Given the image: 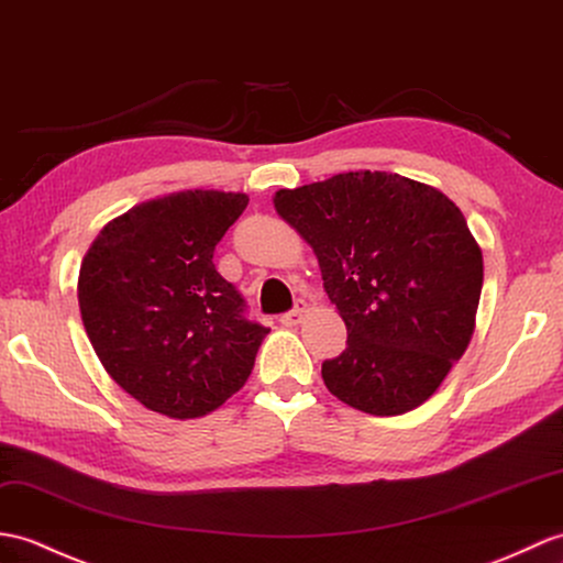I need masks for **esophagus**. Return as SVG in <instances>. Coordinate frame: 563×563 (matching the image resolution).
<instances>
[{"instance_id":"obj_1","label":"esophagus","mask_w":563,"mask_h":563,"mask_svg":"<svg viewBox=\"0 0 563 563\" xmlns=\"http://www.w3.org/2000/svg\"><path fill=\"white\" fill-rule=\"evenodd\" d=\"M305 311H307V305L302 302V299H299V302H297L290 311H285V313H283V317H280V323H283V325H297L299 321H302Z\"/></svg>"}]
</instances>
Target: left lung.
Listing matches in <instances>:
<instances>
[{"mask_svg":"<svg viewBox=\"0 0 563 563\" xmlns=\"http://www.w3.org/2000/svg\"><path fill=\"white\" fill-rule=\"evenodd\" d=\"M278 216L319 258L347 325L321 364L350 408L388 417L422 405L475 331L482 252L449 196L388 173H345L276 194Z\"/></svg>","mask_w":563,"mask_h":563,"instance_id":"8db88e82","label":"left lung"}]
</instances>
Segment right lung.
<instances>
[{"instance_id":"obj_1","label":"right lung","mask_w":563,"mask_h":563,"mask_svg":"<svg viewBox=\"0 0 563 563\" xmlns=\"http://www.w3.org/2000/svg\"><path fill=\"white\" fill-rule=\"evenodd\" d=\"M250 203L232 191H179L114 218L78 273V307L104 372L148 410L191 420L252 374L266 325L246 319L216 244Z\"/></svg>"}]
</instances>
